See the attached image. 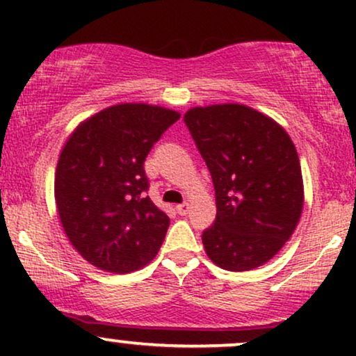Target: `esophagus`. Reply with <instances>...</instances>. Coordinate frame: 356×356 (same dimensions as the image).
I'll return each instance as SVG.
<instances>
[{
    "label": "esophagus",
    "mask_w": 356,
    "mask_h": 356,
    "mask_svg": "<svg viewBox=\"0 0 356 356\" xmlns=\"http://www.w3.org/2000/svg\"><path fill=\"white\" fill-rule=\"evenodd\" d=\"M175 211H177L179 214H181V216H186L187 212H189V204H187V202H184V204H179V206L175 207Z\"/></svg>",
    "instance_id": "34e87169"
}]
</instances>
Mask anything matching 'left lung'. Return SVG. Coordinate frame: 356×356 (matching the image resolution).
I'll return each instance as SVG.
<instances>
[{
  "label": "left lung",
  "instance_id": "1",
  "mask_svg": "<svg viewBox=\"0 0 356 356\" xmlns=\"http://www.w3.org/2000/svg\"><path fill=\"white\" fill-rule=\"evenodd\" d=\"M216 189L206 254L227 271H251L291 238L305 202L300 157L288 132L243 104L192 107L184 115Z\"/></svg>",
  "mask_w": 356,
  "mask_h": 356
}]
</instances>
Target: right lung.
I'll list each match as a JSON object with an SVG mask.
<instances>
[{"label": "right lung", "instance_id": "right-lung-1", "mask_svg": "<svg viewBox=\"0 0 356 356\" xmlns=\"http://www.w3.org/2000/svg\"><path fill=\"white\" fill-rule=\"evenodd\" d=\"M175 110L118 104L76 125L55 170V202L79 254L107 273H132L157 256L169 216L145 191L144 161L174 122Z\"/></svg>", "mask_w": 356, "mask_h": 356}]
</instances>
